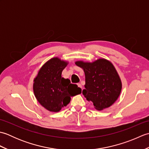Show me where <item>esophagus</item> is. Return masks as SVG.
<instances>
[{
  "instance_id": "1",
  "label": "esophagus",
  "mask_w": 149,
  "mask_h": 149,
  "mask_svg": "<svg viewBox=\"0 0 149 149\" xmlns=\"http://www.w3.org/2000/svg\"><path fill=\"white\" fill-rule=\"evenodd\" d=\"M77 86H78V87H79V88H82V86H81V84L80 83H78V84H77Z\"/></svg>"
}]
</instances>
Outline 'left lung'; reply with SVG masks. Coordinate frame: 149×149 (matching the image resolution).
<instances>
[{"label": "left lung", "instance_id": "obj_1", "mask_svg": "<svg viewBox=\"0 0 149 149\" xmlns=\"http://www.w3.org/2000/svg\"><path fill=\"white\" fill-rule=\"evenodd\" d=\"M75 65L85 74L84 97L93 102L95 109L102 111L111 106L121 93L122 84L113 63L104 58L93 62L77 61Z\"/></svg>", "mask_w": 149, "mask_h": 149}]
</instances>
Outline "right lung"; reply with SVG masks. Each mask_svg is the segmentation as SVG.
<instances>
[{
    "mask_svg": "<svg viewBox=\"0 0 149 149\" xmlns=\"http://www.w3.org/2000/svg\"><path fill=\"white\" fill-rule=\"evenodd\" d=\"M68 61L54 57L44 63L33 80V91L38 102L50 112L57 113L70 102L71 97L81 93L77 84H71L61 74Z\"/></svg>",
    "mask_w": 149,
    "mask_h": 149,
    "instance_id": "right-lung-1",
    "label": "right lung"
}]
</instances>
